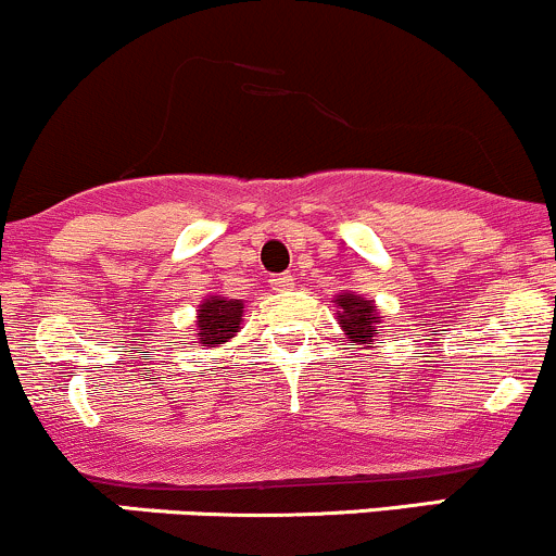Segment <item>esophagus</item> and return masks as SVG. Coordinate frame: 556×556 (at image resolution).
Returning a JSON list of instances; mask_svg holds the SVG:
<instances>
[{
	"label": "esophagus",
	"instance_id": "34e87169",
	"mask_svg": "<svg viewBox=\"0 0 556 556\" xmlns=\"http://www.w3.org/2000/svg\"><path fill=\"white\" fill-rule=\"evenodd\" d=\"M270 286L276 291H289V289H294V276H291V273H280V276H273L270 278Z\"/></svg>",
	"mask_w": 556,
	"mask_h": 556
}]
</instances>
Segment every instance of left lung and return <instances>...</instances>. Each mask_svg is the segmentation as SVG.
Listing matches in <instances>:
<instances>
[{"label": "left lung", "instance_id": "1", "mask_svg": "<svg viewBox=\"0 0 556 556\" xmlns=\"http://www.w3.org/2000/svg\"><path fill=\"white\" fill-rule=\"evenodd\" d=\"M337 318L342 331L348 333L352 344H363V350L374 342L376 333H381V318L376 313L371 300H363L355 291H344L337 294Z\"/></svg>", "mask_w": 556, "mask_h": 556}]
</instances>
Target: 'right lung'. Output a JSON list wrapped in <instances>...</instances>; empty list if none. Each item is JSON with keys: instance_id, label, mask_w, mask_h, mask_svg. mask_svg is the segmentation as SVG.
<instances>
[{"instance_id": "add662e5", "label": "right lung", "mask_w": 556, "mask_h": 556, "mask_svg": "<svg viewBox=\"0 0 556 556\" xmlns=\"http://www.w3.org/2000/svg\"><path fill=\"white\" fill-rule=\"evenodd\" d=\"M243 302L241 300H225V296H208L199 304V315H195V339L199 348H219L228 339H232L241 328Z\"/></svg>"}]
</instances>
